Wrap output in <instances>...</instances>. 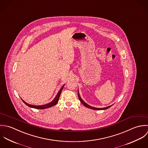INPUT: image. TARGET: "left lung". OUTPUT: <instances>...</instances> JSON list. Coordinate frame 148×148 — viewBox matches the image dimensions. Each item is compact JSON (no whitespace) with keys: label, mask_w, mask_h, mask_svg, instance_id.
<instances>
[{"label":"left lung","mask_w":148,"mask_h":148,"mask_svg":"<svg viewBox=\"0 0 148 148\" xmlns=\"http://www.w3.org/2000/svg\"><path fill=\"white\" fill-rule=\"evenodd\" d=\"M78 98H79V99L80 100V101H81V102L85 106H86V108H89V109H93V110H106V109H108V108H109L110 107H111L112 105H110V106H107V107H106V108H94V107H92V106H90L89 105L88 103H86L85 102H84V100L81 98V96H80V95H79V90H78Z\"/></svg>","instance_id":"obj_1"}]
</instances>
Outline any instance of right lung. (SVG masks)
<instances>
[{"mask_svg": "<svg viewBox=\"0 0 148 148\" xmlns=\"http://www.w3.org/2000/svg\"><path fill=\"white\" fill-rule=\"evenodd\" d=\"M64 86V85L59 90L58 92L57 93V95L56 96V97L54 98V99L51 102H49V103L45 104V105H30V104L27 103V102H26L25 101H23L22 98H21V99H22V101H23L27 106H28L29 107L31 108H34V109H45L49 108H50V107H52V106L56 105L58 103V101H59V97H60V93H61V92H62V89L63 88Z\"/></svg>", "mask_w": 148, "mask_h": 148, "instance_id": "right-lung-1", "label": "right lung"}]
</instances>
